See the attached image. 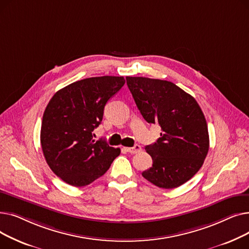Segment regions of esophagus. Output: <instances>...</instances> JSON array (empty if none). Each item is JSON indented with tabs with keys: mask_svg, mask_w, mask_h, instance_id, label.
Masks as SVG:
<instances>
[{
	"mask_svg": "<svg viewBox=\"0 0 249 249\" xmlns=\"http://www.w3.org/2000/svg\"><path fill=\"white\" fill-rule=\"evenodd\" d=\"M125 150L129 153L134 154V153H137V152L141 151V146L138 145V144H135L133 147H125Z\"/></svg>",
	"mask_w": 249,
	"mask_h": 249,
	"instance_id": "esophagus-1",
	"label": "esophagus"
}]
</instances>
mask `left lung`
<instances>
[{"label":"left lung","instance_id":"8db88e82","mask_svg":"<svg viewBox=\"0 0 249 249\" xmlns=\"http://www.w3.org/2000/svg\"><path fill=\"white\" fill-rule=\"evenodd\" d=\"M126 81L143 118L161 127L158 141L145 146L152 166L142 177L162 189L181 186L199 172L209 150L208 126L199 104L172 82L142 76H127Z\"/></svg>","mask_w":249,"mask_h":249}]
</instances>
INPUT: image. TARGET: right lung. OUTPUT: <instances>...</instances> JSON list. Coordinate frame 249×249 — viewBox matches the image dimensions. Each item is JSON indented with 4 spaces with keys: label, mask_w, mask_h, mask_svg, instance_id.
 <instances>
[{
    "label": "right lung",
    "mask_w": 249,
    "mask_h": 249,
    "mask_svg": "<svg viewBox=\"0 0 249 249\" xmlns=\"http://www.w3.org/2000/svg\"><path fill=\"white\" fill-rule=\"evenodd\" d=\"M123 76L74 82L52 97L43 114L40 142L51 171L73 187L89 185L106 173L120 148L96 141L94 129L107 102L124 86Z\"/></svg>",
    "instance_id": "add662e5"
}]
</instances>
